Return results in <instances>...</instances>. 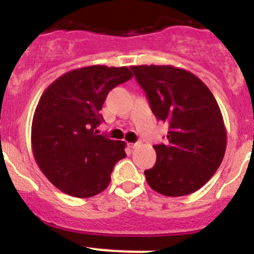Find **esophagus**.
<instances>
[{"instance_id":"esophagus-1","label":"esophagus","mask_w":254,"mask_h":254,"mask_svg":"<svg viewBox=\"0 0 254 254\" xmlns=\"http://www.w3.org/2000/svg\"><path fill=\"white\" fill-rule=\"evenodd\" d=\"M129 145V147H131V149H134V147H137V146H140L141 145V142H134V143H128Z\"/></svg>"}]
</instances>
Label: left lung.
<instances>
[{
  "instance_id": "obj_1",
  "label": "left lung",
  "mask_w": 254,
  "mask_h": 254,
  "mask_svg": "<svg viewBox=\"0 0 254 254\" xmlns=\"http://www.w3.org/2000/svg\"><path fill=\"white\" fill-rule=\"evenodd\" d=\"M152 113L169 125L165 145H155L156 163L147 185L168 197L187 196L216 173L226 149V128L215 96L196 75L164 64L131 66Z\"/></svg>"
}]
</instances>
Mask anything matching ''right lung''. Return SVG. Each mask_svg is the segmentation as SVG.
<instances>
[{
	"label": "right lung",
	"instance_id": "add662e5",
	"mask_svg": "<svg viewBox=\"0 0 254 254\" xmlns=\"http://www.w3.org/2000/svg\"><path fill=\"white\" fill-rule=\"evenodd\" d=\"M128 67H81L64 73L40 96L31 123V149L39 169L64 193L87 198L111 183L126 142L96 131L108 93L132 78Z\"/></svg>",
	"mask_w": 254,
	"mask_h": 254
}]
</instances>
